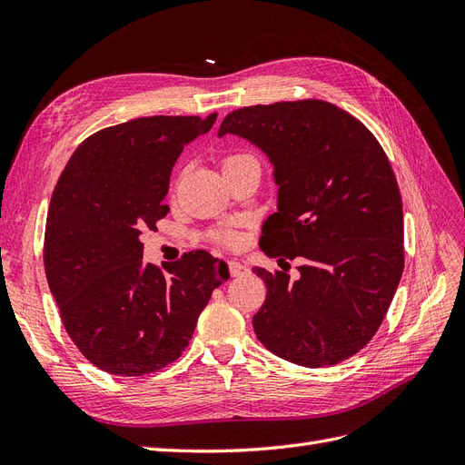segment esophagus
I'll return each instance as SVG.
<instances>
[{"label":"esophagus","mask_w":465,"mask_h":465,"mask_svg":"<svg viewBox=\"0 0 465 465\" xmlns=\"http://www.w3.org/2000/svg\"><path fill=\"white\" fill-rule=\"evenodd\" d=\"M229 272H231L232 277H241V275H244L248 270H246L244 263L236 262V260H231V262H229Z\"/></svg>","instance_id":"1"}]
</instances>
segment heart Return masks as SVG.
<instances>
[{
	"instance_id": "obj_1",
	"label": "heart",
	"mask_w": 465,
	"mask_h": 465,
	"mask_svg": "<svg viewBox=\"0 0 465 465\" xmlns=\"http://www.w3.org/2000/svg\"><path fill=\"white\" fill-rule=\"evenodd\" d=\"M248 159H252V157H248V154H229V157H224V161H223V168L224 166H231V164H236V163H241V161H248ZM217 241L223 242V244H232L234 242V236L231 232H219L217 234Z\"/></svg>"
}]
</instances>
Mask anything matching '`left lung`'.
Wrapping results in <instances>:
<instances>
[{
	"instance_id": "1",
	"label": "left lung",
	"mask_w": 465,
	"mask_h": 465,
	"mask_svg": "<svg viewBox=\"0 0 465 465\" xmlns=\"http://www.w3.org/2000/svg\"><path fill=\"white\" fill-rule=\"evenodd\" d=\"M273 164L277 211L260 248L279 262L302 258L301 277L254 267L267 297L252 318L265 349L301 367H330L367 345L403 273V209L376 137L331 103L238 108L223 120ZM287 263V262H285Z\"/></svg>"
}]
</instances>
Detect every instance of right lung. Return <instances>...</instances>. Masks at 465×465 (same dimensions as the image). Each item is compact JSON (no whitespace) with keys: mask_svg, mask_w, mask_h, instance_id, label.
I'll return each mask as SVG.
<instances>
[{"mask_svg":"<svg viewBox=\"0 0 465 465\" xmlns=\"http://www.w3.org/2000/svg\"><path fill=\"white\" fill-rule=\"evenodd\" d=\"M217 114L149 116L83 142L55 184L45 270L67 335L94 367L143 376L176 361L227 263L188 252L166 272L143 263L145 229L168 213L164 195L182 149Z\"/></svg>","mask_w":465,"mask_h":465,"instance_id":"1","label":"right lung"}]
</instances>
